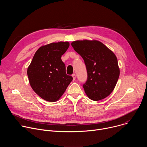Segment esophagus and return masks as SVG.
<instances>
[{
    "label": "esophagus",
    "instance_id": "1",
    "mask_svg": "<svg viewBox=\"0 0 147 147\" xmlns=\"http://www.w3.org/2000/svg\"><path fill=\"white\" fill-rule=\"evenodd\" d=\"M72 77H73V80H75V79H76V74H72Z\"/></svg>",
    "mask_w": 147,
    "mask_h": 147
}]
</instances>
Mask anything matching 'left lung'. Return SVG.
Wrapping results in <instances>:
<instances>
[{
    "label": "left lung",
    "instance_id": "obj_1",
    "mask_svg": "<svg viewBox=\"0 0 147 147\" xmlns=\"http://www.w3.org/2000/svg\"><path fill=\"white\" fill-rule=\"evenodd\" d=\"M71 45L85 62L88 77L83 88L87 96L95 101L107 98L115 88L120 75L115 53L97 40H78Z\"/></svg>",
    "mask_w": 147,
    "mask_h": 147
}]
</instances>
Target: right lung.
I'll use <instances>...</instances> for the list:
<instances>
[{"label": "right lung", "instance_id": "add662e5", "mask_svg": "<svg viewBox=\"0 0 147 147\" xmlns=\"http://www.w3.org/2000/svg\"><path fill=\"white\" fill-rule=\"evenodd\" d=\"M70 46L69 42H53L40 47L27 69L30 84L34 92L48 102L58 100L73 80L66 73L61 59Z\"/></svg>", "mask_w": 147, "mask_h": 147}]
</instances>
